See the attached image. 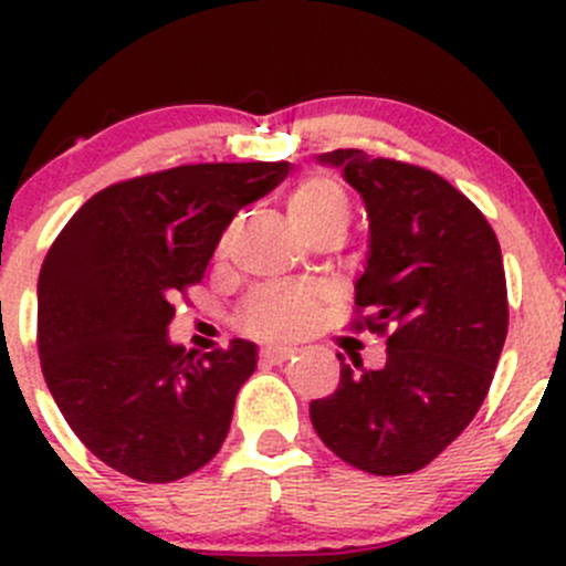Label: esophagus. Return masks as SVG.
I'll use <instances>...</instances> for the list:
<instances>
[{
	"instance_id": "1",
	"label": "esophagus",
	"mask_w": 566,
	"mask_h": 566,
	"mask_svg": "<svg viewBox=\"0 0 566 566\" xmlns=\"http://www.w3.org/2000/svg\"><path fill=\"white\" fill-rule=\"evenodd\" d=\"M295 353H298V347H265V350L260 353V358L265 364H284L290 361Z\"/></svg>"
}]
</instances>
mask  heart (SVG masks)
I'll list each match as a JSON object with an SVG mask.
<instances>
[{
    "mask_svg": "<svg viewBox=\"0 0 566 566\" xmlns=\"http://www.w3.org/2000/svg\"><path fill=\"white\" fill-rule=\"evenodd\" d=\"M287 216L304 238L319 230H347L350 221V199L345 188L325 175L304 177L287 193ZM230 235L221 241L219 251L227 249ZM317 317L315 295L306 290H262L247 310L249 331L260 336H293L304 331Z\"/></svg>",
    "mask_w": 566,
    "mask_h": 566,
    "instance_id": "b5f03b06",
    "label": "heart"
}]
</instances>
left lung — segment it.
I'll return each instance as SVG.
<instances>
[{
	"label": "left lung",
	"mask_w": 566,
	"mask_h": 566,
	"mask_svg": "<svg viewBox=\"0 0 566 566\" xmlns=\"http://www.w3.org/2000/svg\"><path fill=\"white\" fill-rule=\"evenodd\" d=\"M364 199L369 251L356 279V328L386 334V364L342 361L312 399L319 441L378 476L413 473L471 424L493 384L510 306L501 247L476 205L413 164L364 150L317 156ZM342 358V356H339Z\"/></svg>",
	"instance_id": "8db88e82"
}]
</instances>
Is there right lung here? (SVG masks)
Segmentation results:
<instances>
[{
	"mask_svg": "<svg viewBox=\"0 0 566 566\" xmlns=\"http://www.w3.org/2000/svg\"><path fill=\"white\" fill-rule=\"evenodd\" d=\"M290 172L287 161L188 164L114 182L78 208L38 279L45 386L78 441L139 482L216 458L256 345L197 358L169 339L172 298L202 282L221 235Z\"/></svg>",
	"mask_w": 566,
	"mask_h": 566,
	"instance_id": "1",
	"label": "right lung"
}]
</instances>
